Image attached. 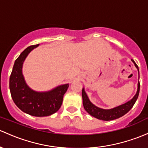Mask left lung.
Returning a JSON list of instances; mask_svg holds the SVG:
<instances>
[{
  "label": "left lung",
  "mask_w": 148,
  "mask_h": 148,
  "mask_svg": "<svg viewBox=\"0 0 148 148\" xmlns=\"http://www.w3.org/2000/svg\"><path fill=\"white\" fill-rule=\"evenodd\" d=\"M132 61L133 62V63L135 64V65H136V66L138 69V65L136 64L134 60H132ZM138 71H139V69H138ZM138 91H137L136 96L131 100L129 101L128 102L125 103L123 104V105L120 106L116 107V108H113V109L109 110L102 109V108L95 106L94 104L91 103V101H89L88 96H87L86 94L85 93L84 89L83 88L82 89V99H83L84 108L91 116H94V117L98 119L108 121L119 119V118L122 117L123 116L126 114L127 112L130 111L133 108V106H134L135 103H136V100L138 99V96H139L140 86V82L138 83Z\"/></svg>",
  "instance_id": "obj_1"
}]
</instances>
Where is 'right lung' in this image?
<instances>
[{
  "instance_id": "right-lung-1",
  "label": "right lung",
  "mask_w": 148,
  "mask_h": 148,
  "mask_svg": "<svg viewBox=\"0 0 148 148\" xmlns=\"http://www.w3.org/2000/svg\"><path fill=\"white\" fill-rule=\"evenodd\" d=\"M38 45L28 47L16 59L10 76L9 87L12 100L22 111L42 117L50 116L60 109L69 84L62 85L45 93L36 92L27 86L22 74L23 63L29 52Z\"/></svg>"
}]
</instances>
